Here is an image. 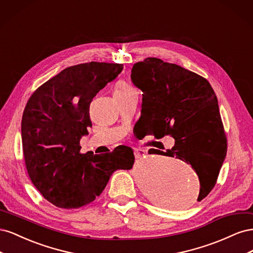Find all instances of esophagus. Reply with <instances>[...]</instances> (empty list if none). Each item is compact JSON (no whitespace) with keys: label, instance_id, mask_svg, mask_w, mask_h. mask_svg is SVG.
<instances>
[{"label":"esophagus","instance_id":"obj_1","mask_svg":"<svg viewBox=\"0 0 253 253\" xmlns=\"http://www.w3.org/2000/svg\"><path fill=\"white\" fill-rule=\"evenodd\" d=\"M134 155H135V157H136L137 159H141V158L145 155V153H144L143 150L135 149V150H134Z\"/></svg>","mask_w":253,"mask_h":253}]
</instances>
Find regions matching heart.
Instances as JSON below:
<instances>
[{"mask_svg":"<svg viewBox=\"0 0 253 253\" xmlns=\"http://www.w3.org/2000/svg\"><path fill=\"white\" fill-rule=\"evenodd\" d=\"M133 87L129 85V84H127L126 82L125 81H120L116 84V86H115L114 88V94H124L126 93V91L132 89Z\"/></svg>","mask_w":253,"mask_h":253,"instance_id":"heart-1","label":"heart"}]
</instances>
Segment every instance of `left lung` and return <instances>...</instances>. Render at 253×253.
Listing matches in <instances>:
<instances>
[{"label": "left lung", "instance_id": "left-lung-1", "mask_svg": "<svg viewBox=\"0 0 253 253\" xmlns=\"http://www.w3.org/2000/svg\"><path fill=\"white\" fill-rule=\"evenodd\" d=\"M131 79L142 90L141 116L136 124L138 135H154L157 139L173 137L171 150L152 149L151 153L179 158L192 166L201 183L197 197L201 202L215 186L227 153L217 98L210 83L158 58L135 63ZM167 205L181 207L176 200Z\"/></svg>", "mask_w": 253, "mask_h": 253}]
</instances>
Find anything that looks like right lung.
I'll use <instances>...</instances> for the list:
<instances>
[{
    "label": "right lung",
    "instance_id": "right-lung-1",
    "mask_svg": "<svg viewBox=\"0 0 253 253\" xmlns=\"http://www.w3.org/2000/svg\"><path fill=\"white\" fill-rule=\"evenodd\" d=\"M124 70L122 64L89 62L65 68L38 87L23 112L22 145L29 178L52 205L85 206L102 193L116 170H131L133 150L80 153L81 137L91 126L89 104Z\"/></svg>",
    "mask_w": 253,
    "mask_h": 253
}]
</instances>
